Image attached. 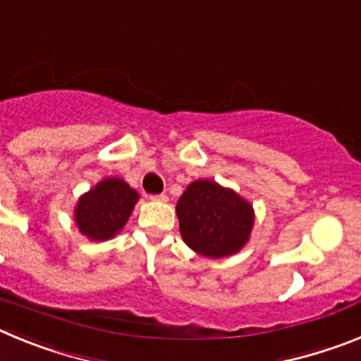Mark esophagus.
Listing matches in <instances>:
<instances>
[{"mask_svg": "<svg viewBox=\"0 0 361 361\" xmlns=\"http://www.w3.org/2000/svg\"><path fill=\"white\" fill-rule=\"evenodd\" d=\"M149 199L155 200V202H168V197H166L164 193H161V195H152Z\"/></svg>", "mask_w": 361, "mask_h": 361, "instance_id": "1", "label": "esophagus"}]
</instances>
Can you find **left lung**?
I'll return each instance as SVG.
<instances>
[{
  "label": "left lung",
  "instance_id": "1",
  "mask_svg": "<svg viewBox=\"0 0 361 361\" xmlns=\"http://www.w3.org/2000/svg\"><path fill=\"white\" fill-rule=\"evenodd\" d=\"M175 209L180 237L197 255L231 257L250 242L255 226L253 204L212 178L188 184Z\"/></svg>",
  "mask_w": 361,
  "mask_h": 361
}]
</instances>
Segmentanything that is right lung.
I'll use <instances>...</instances> for the list:
<instances>
[{
	"label": "right lung",
	"instance_id": "add662e5",
	"mask_svg": "<svg viewBox=\"0 0 361 361\" xmlns=\"http://www.w3.org/2000/svg\"><path fill=\"white\" fill-rule=\"evenodd\" d=\"M139 193L119 177H106L79 197L73 222L92 242L110 240L123 231L135 208Z\"/></svg>",
	"mask_w": 361,
	"mask_h": 361
}]
</instances>
